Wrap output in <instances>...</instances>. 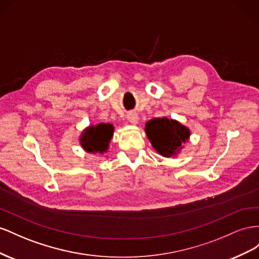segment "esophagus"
I'll list each match as a JSON object with an SVG mask.
<instances>
[{
  "instance_id": "obj_1",
  "label": "esophagus",
  "mask_w": 259,
  "mask_h": 259,
  "mask_svg": "<svg viewBox=\"0 0 259 259\" xmlns=\"http://www.w3.org/2000/svg\"><path fill=\"white\" fill-rule=\"evenodd\" d=\"M127 119H128V121L131 122L132 124H136V123L138 122V120H139L138 114H137V113H134V112L129 113V114L127 115Z\"/></svg>"
}]
</instances>
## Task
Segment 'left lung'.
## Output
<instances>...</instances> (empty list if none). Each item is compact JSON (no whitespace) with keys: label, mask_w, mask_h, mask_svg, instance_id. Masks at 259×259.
I'll use <instances>...</instances> for the list:
<instances>
[{"label":"left lung","mask_w":259,"mask_h":259,"mask_svg":"<svg viewBox=\"0 0 259 259\" xmlns=\"http://www.w3.org/2000/svg\"><path fill=\"white\" fill-rule=\"evenodd\" d=\"M145 132L154 149L165 157L176 155L190 138V130L187 127L166 117L147 121Z\"/></svg>","instance_id":"left-lung-1"}]
</instances>
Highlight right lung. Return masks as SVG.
<instances>
[{"mask_svg":"<svg viewBox=\"0 0 259 259\" xmlns=\"http://www.w3.org/2000/svg\"><path fill=\"white\" fill-rule=\"evenodd\" d=\"M114 127L109 123L90 125L80 137L81 146L89 153H103L108 149V143L113 137Z\"/></svg>","mask_w":259,"mask_h":259,"instance_id":"add662e5","label":"right lung"}]
</instances>
